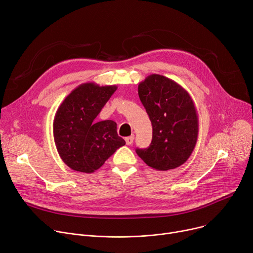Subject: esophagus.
<instances>
[{
	"label": "esophagus",
	"mask_w": 253,
	"mask_h": 253,
	"mask_svg": "<svg viewBox=\"0 0 253 253\" xmlns=\"http://www.w3.org/2000/svg\"><path fill=\"white\" fill-rule=\"evenodd\" d=\"M133 140H134V136L131 135V136H128L125 138V141H126V144L127 145H131L132 143H133Z\"/></svg>",
	"instance_id": "34e87169"
}]
</instances>
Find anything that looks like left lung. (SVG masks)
Wrapping results in <instances>:
<instances>
[{
  "mask_svg": "<svg viewBox=\"0 0 253 253\" xmlns=\"http://www.w3.org/2000/svg\"><path fill=\"white\" fill-rule=\"evenodd\" d=\"M138 95L153 126L148 149L136 154L153 169L167 171L187 162L198 139L199 119L189 92L173 80L153 74L138 85Z\"/></svg>",
  "mask_w": 253,
  "mask_h": 253,
  "instance_id": "obj_1",
  "label": "left lung"
}]
</instances>
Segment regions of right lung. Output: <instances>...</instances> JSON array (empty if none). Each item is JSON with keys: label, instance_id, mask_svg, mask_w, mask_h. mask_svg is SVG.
<instances>
[{"label": "right lung", "instance_id": "add662e5", "mask_svg": "<svg viewBox=\"0 0 253 253\" xmlns=\"http://www.w3.org/2000/svg\"><path fill=\"white\" fill-rule=\"evenodd\" d=\"M117 88L84 83L59 105L53 121V136L61 160L73 170L92 173L125 145V140L117 133L116 122H95Z\"/></svg>", "mask_w": 253, "mask_h": 253}]
</instances>
